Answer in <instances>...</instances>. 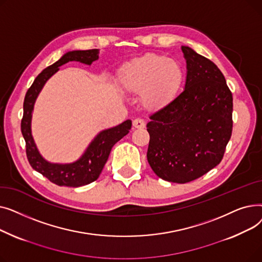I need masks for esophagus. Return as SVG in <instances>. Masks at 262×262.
<instances>
[{
	"instance_id": "34e87169",
	"label": "esophagus",
	"mask_w": 262,
	"mask_h": 262,
	"mask_svg": "<svg viewBox=\"0 0 262 262\" xmlns=\"http://www.w3.org/2000/svg\"><path fill=\"white\" fill-rule=\"evenodd\" d=\"M133 125L135 128H143L145 126V122L143 119L140 118H137L133 121Z\"/></svg>"
}]
</instances>
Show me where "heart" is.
<instances>
[{
  "instance_id": "obj_1",
  "label": "heart",
  "mask_w": 262,
  "mask_h": 262,
  "mask_svg": "<svg viewBox=\"0 0 262 262\" xmlns=\"http://www.w3.org/2000/svg\"><path fill=\"white\" fill-rule=\"evenodd\" d=\"M183 70L176 60L158 54H145L123 66L119 73L127 90L142 93L143 104L159 108L169 104L180 91Z\"/></svg>"
}]
</instances>
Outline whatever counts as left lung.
<instances>
[{"instance_id": "left-lung-1", "label": "left lung", "mask_w": 262, "mask_h": 262, "mask_svg": "<svg viewBox=\"0 0 262 262\" xmlns=\"http://www.w3.org/2000/svg\"><path fill=\"white\" fill-rule=\"evenodd\" d=\"M185 90L149 116L147 161L164 181L198 180L223 159L232 132V94L210 59L182 47Z\"/></svg>"}]
</instances>
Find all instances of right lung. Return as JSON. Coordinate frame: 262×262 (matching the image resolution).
Here are the masks:
<instances>
[{"instance_id": "1", "label": "right lung", "mask_w": 262, "mask_h": 262, "mask_svg": "<svg viewBox=\"0 0 262 262\" xmlns=\"http://www.w3.org/2000/svg\"><path fill=\"white\" fill-rule=\"evenodd\" d=\"M99 50L68 52L55 63L49 66L34 80L27 90L23 103V118L21 120V132L25 140L26 156L34 170L46 176L50 182L57 186L80 187L88 185L99 178L105 163L107 162L113 146L129 133L132 121L126 120L120 125L103 130L88 146L85 154L77 161L69 164L50 163L39 154L31 133V119L34 103L46 81L59 70V67L69 61H79L91 64L99 58Z\"/></svg>"}]
</instances>
